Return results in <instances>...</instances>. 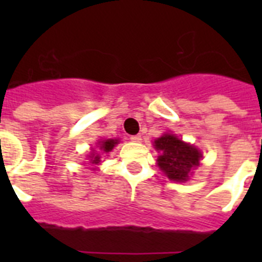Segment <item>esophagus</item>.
Segmentation results:
<instances>
[{
  "mask_svg": "<svg viewBox=\"0 0 262 262\" xmlns=\"http://www.w3.org/2000/svg\"><path fill=\"white\" fill-rule=\"evenodd\" d=\"M129 140H131V142L139 143V142H140V140H142V136H140V135H133V136H129Z\"/></svg>",
  "mask_w": 262,
  "mask_h": 262,
  "instance_id": "34e87169",
  "label": "esophagus"
}]
</instances>
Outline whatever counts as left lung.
<instances>
[{
    "label": "left lung",
    "mask_w": 262,
    "mask_h": 262,
    "mask_svg": "<svg viewBox=\"0 0 262 262\" xmlns=\"http://www.w3.org/2000/svg\"><path fill=\"white\" fill-rule=\"evenodd\" d=\"M155 148L160 152L157 165L169 180L184 182L190 170L200 165L201 152L193 145L186 144L172 134H165L155 140Z\"/></svg>",
    "instance_id": "8db88e82"
}]
</instances>
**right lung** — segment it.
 I'll list each match as a JSON object with an SVG mask.
<instances>
[{"instance_id": "add662e5", "label": "right lung", "mask_w": 262, "mask_h": 262, "mask_svg": "<svg viewBox=\"0 0 262 262\" xmlns=\"http://www.w3.org/2000/svg\"><path fill=\"white\" fill-rule=\"evenodd\" d=\"M115 144H118V140L114 139H107V140H103V142H99V149H102L105 152H110L113 148L115 147ZM90 163L97 165V164L101 163V156L99 155L93 154L90 156Z\"/></svg>"}]
</instances>
